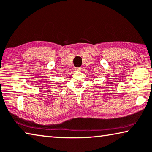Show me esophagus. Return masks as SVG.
I'll return each mask as SVG.
<instances>
[{
    "label": "esophagus",
    "mask_w": 152,
    "mask_h": 152,
    "mask_svg": "<svg viewBox=\"0 0 152 152\" xmlns=\"http://www.w3.org/2000/svg\"><path fill=\"white\" fill-rule=\"evenodd\" d=\"M81 70V68H76L75 71H80Z\"/></svg>",
    "instance_id": "obj_1"
}]
</instances>
